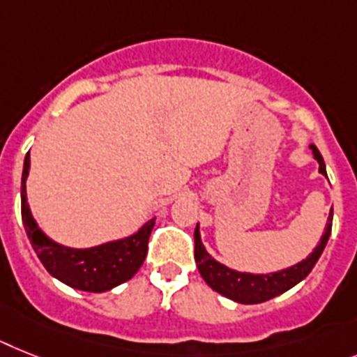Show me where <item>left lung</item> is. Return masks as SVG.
Segmentation results:
<instances>
[{"instance_id": "obj_1", "label": "left lung", "mask_w": 357, "mask_h": 357, "mask_svg": "<svg viewBox=\"0 0 357 357\" xmlns=\"http://www.w3.org/2000/svg\"><path fill=\"white\" fill-rule=\"evenodd\" d=\"M312 155L319 164V173L326 176V166L325 160L321 157V153L317 151V147L310 144ZM332 231V210L328 213V222H326L325 234L321 235L319 243L312 253L306 255V259L299 261V263L291 264L288 268H282L278 272L268 273H252V272H238L234 268L226 266V264L219 263L217 259H213L208 253L206 246L202 244L200 238V226L197 225L195 228V261L197 268H199L200 275L208 282V287L215 290L220 296L228 297L231 301L241 303V305H257V303H264L272 297H278L284 294L287 290L294 288L297 282H301L303 279L312 272V268L316 266L319 261L321 253L325 250L328 237Z\"/></svg>"}]
</instances>
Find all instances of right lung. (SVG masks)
Segmentation results:
<instances>
[{
	"label": "right lung",
	"mask_w": 357,
	"mask_h": 357,
	"mask_svg": "<svg viewBox=\"0 0 357 357\" xmlns=\"http://www.w3.org/2000/svg\"><path fill=\"white\" fill-rule=\"evenodd\" d=\"M31 169V155L26 153L22 173V219L26 237L38 259L52 278L76 290H113L138 272L147 255V241L155 226V217L146 220L135 234L107 241L91 248H70L56 243L38 226L26 200V178Z\"/></svg>",
	"instance_id": "right-lung-1"
}]
</instances>
